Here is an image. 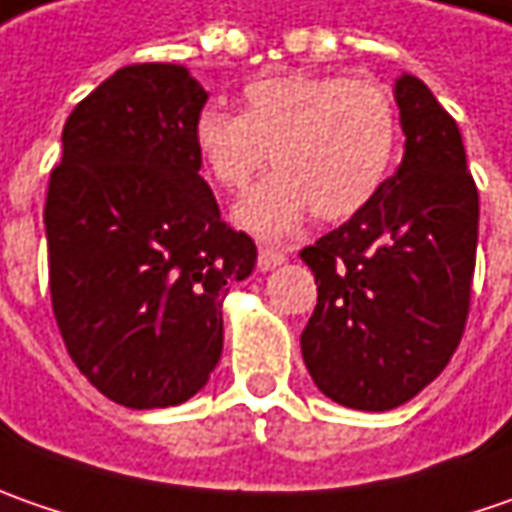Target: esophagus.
I'll return each instance as SVG.
<instances>
[{
	"mask_svg": "<svg viewBox=\"0 0 512 512\" xmlns=\"http://www.w3.org/2000/svg\"><path fill=\"white\" fill-rule=\"evenodd\" d=\"M285 250H279V247H270V245H262L259 247V270L262 273H267V270H273V267H279L282 262H285Z\"/></svg>",
	"mask_w": 512,
	"mask_h": 512,
	"instance_id": "34e87169",
	"label": "esophagus"
}]
</instances>
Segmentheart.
<instances>
[{"mask_svg":"<svg viewBox=\"0 0 512 512\" xmlns=\"http://www.w3.org/2000/svg\"><path fill=\"white\" fill-rule=\"evenodd\" d=\"M193 148L222 190H245L236 219L265 239H285L313 210L342 222L376 199L399 148V110L373 76L276 70L242 88V113L205 108L193 119Z\"/></svg>","mask_w":512,"mask_h":512,"instance_id":"1","label":"heart"}]
</instances>
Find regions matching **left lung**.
I'll return each mask as SVG.
<instances>
[{
    "label": "left lung",
    "mask_w": 512,
    "mask_h": 512,
    "mask_svg": "<svg viewBox=\"0 0 512 512\" xmlns=\"http://www.w3.org/2000/svg\"><path fill=\"white\" fill-rule=\"evenodd\" d=\"M404 159L370 205L299 256L319 299L302 356L327 399L393 410L462 342L479 242V190L456 119L422 79H396Z\"/></svg>",
    "instance_id": "1"
}]
</instances>
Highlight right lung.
<instances>
[{
    "mask_svg": "<svg viewBox=\"0 0 512 512\" xmlns=\"http://www.w3.org/2000/svg\"><path fill=\"white\" fill-rule=\"evenodd\" d=\"M205 88L185 65L119 68L62 130L45 202L50 302L70 359L133 410L196 396L222 356V299L256 265L199 176Z\"/></svg>",
    "mask_w": 512,
    "mask_h": 512,
    "instance_id": "1",
    "label": "right lung"
}]
</instances>
